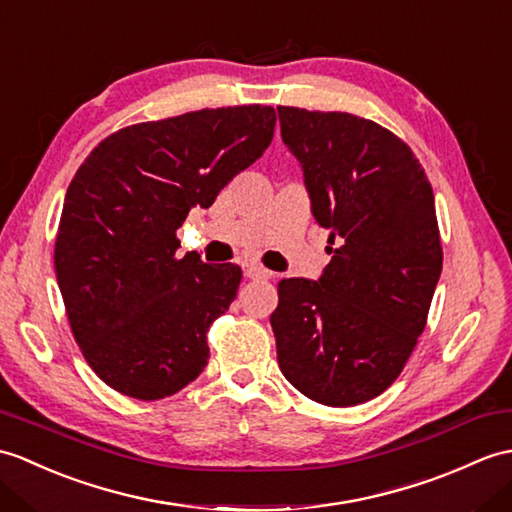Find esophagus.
Wrapping results in <instances>:
<instances>
[{
    "label": "esophagus",
    "mask_w": 512,
    "mask_h": 512,
    "mask_svg": "<svg viewBox=\"0 0 512 512\" xmlns=\"http://www.w3.org/2000/svg\"><path fill=\"white\" fill-rule=\"evenodd\" d=\"M244 275L248 279H253V281H261V279H270L272 272L266 270V268H261V266H246L244 268Z\"/></svg>",
    "instance_id": "34e87169"
}]
</instances>
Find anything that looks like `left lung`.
<instances>
[{
    "label": "left lung",
    "instance_id": "1",
    "mask_svg": "<svg viewBox=\"0 0 512 512\" xmlns=\"http://www.w3.org/2000/svg\"><path fill=\"white\" fill-rule=\"evenodd\" d=\"M277 111L331 244L318 281L279 283V368L312 401L358 406L395 382L425 329L443 270L434 192L412 150L379 124Z\"/></svg>",
    "mask_w": 512,
    "mask_h": 512
}]
</instances>
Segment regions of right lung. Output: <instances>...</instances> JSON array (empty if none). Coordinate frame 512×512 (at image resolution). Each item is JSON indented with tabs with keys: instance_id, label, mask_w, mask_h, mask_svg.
Instances as JSON below:
<instances>
[{
	"instance_id": "add662e5",
	"label": "right lung",
	"mask_w": 512,
	"mask_h": 512,
	"mask_svg": "<svg viewBox=\"0 0 512 512\" xmlns=\"http://www.w3.org/2000/svg\"><path fill=\"white\" fill-rule=\"evenodd\" d=\"M272 106L202 109L106 137L69 183L54 266L71 331L104 384L170 397L202 373L240 266L178 257L176 231L270 146Z\"/></svg>"
}]
</instances>
